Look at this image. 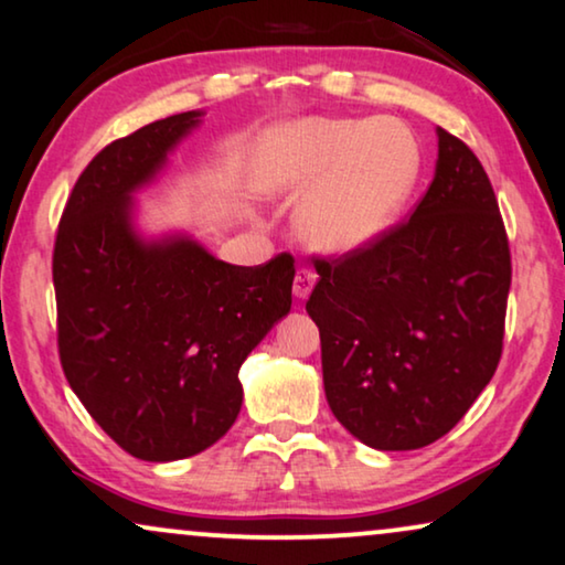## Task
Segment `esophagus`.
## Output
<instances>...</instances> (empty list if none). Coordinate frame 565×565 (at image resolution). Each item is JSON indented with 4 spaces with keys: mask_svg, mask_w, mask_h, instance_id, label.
<instances>
[{
    "mask_svg": "<svg viewBox=\"0 0 565 565\" xmlns=\"http://www.w3.org/2000/svg\"><path fill=\"white\" fill-rule=\"evenodd\" d=\"M315 281H318V274H315L312 268H299L295 276V297H299V299L310 297Z\"/></svg>",
    "mask_w": 565,
    "mask_h": 565,
    "instance_id": "34e87169",
    "label": "esophagus"
}]
</instances>
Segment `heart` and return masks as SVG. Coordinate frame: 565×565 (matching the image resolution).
Instances as JSON below:
<instances>
[{
  "label": "heart",
  "instance_id": "obj_1",
  "mask_svg": "<svg viewBox=\"0 0 565 565\" xmlns=\"http://www.w3.org/2000/svg\"><path fill=\"white\" fill-rule=\"evenodd\" d=\"M418 145L393 118H305L263 141L268 191L305 195L297 227L315 250L353 253L385 232L418 178Z\"/></svg>",
  "mask_w": 565,
  "mask_h": 565
}]
</instances>
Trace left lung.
<instances>
[{
	"mask_svg": "<svg viewBox=\"0 0 565 565\" xmlns=\"http://www.w3.org/2000/svg\"><path fill=\"white\" fill-rule=\"evenodd\" d=\"M436 137L434 180L413 214L359 250L315 258L307 299L330 411L385 452L457 426L503 349L511 253L499 201L472 149Z\"/></svg>",
	"mask_w": 565,
	"mask_h": 565,
	"instance_id": "left-lung-1",
	"label": "left lung"
}]
</instances>
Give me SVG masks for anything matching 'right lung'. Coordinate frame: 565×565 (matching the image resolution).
Returning <instances> with one entry per match:
<instances>
[{
    "label": "right lung",
    "mask_w": 565,
    "mask_h": 565,
    "mask_svg": "<svg viewBox=\"0 0 565 565\" xmlns=\"http://www.w3.org/2000/svg\"><path fill=\"white\" fill-rule=\"evenodd\" d=\"M201 113L141 126L82 170L54 243L56 335L66 382L139 460L204 452L243 405L239 366L291 307L295 258L216 260L188 237L145 243L131 193L162 170Z\"/></svg>",
    "instance_id": "1"
}]
</instances>
